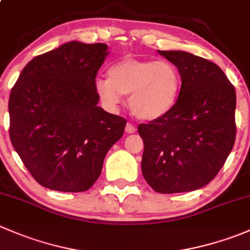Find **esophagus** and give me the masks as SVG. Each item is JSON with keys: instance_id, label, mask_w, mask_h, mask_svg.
<instances>
[{"instance_id": "esophagus-1", "label": "esophagus", "mask_w": 250, "mask_h": 250, "mask_svg": "<svg viewBox=\"0 0 250 250\" xmlns=\"http://www.w3.org/2000/svg\"><path fill=\"white\" fill-rule=\"evenodd\" d=\"M125 132L128 133V134H132V133H135L137 132V127H135L134 125H132L130 122L127 123V125H125Z\"/></svg>"}]
</instances>
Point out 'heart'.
Segmentation results:
<instances>
[{"label": "heart", "mask_w": 250, "mask_h": 250, "mask_svg": "<svg viewBox=\"0 0 250 250\" xmlns=\"http://www.w3.org/2000/svg\"><path fill=\"white\" fill-rule=\"evenodd\" d=\"M181 77L178 67L166 60L125 58L107 71V80L98 78L95 89L110 106L129 95L128 104L133 115L152 121L169 112L180 93Z\"/></svg>", "instance_id": "heart-1"}]
</instances>
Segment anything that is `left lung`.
<instances>
[{
    "label": "left lung",
    "mask_w": 250,
    "mask_h": 250,
    "mask_svg": "<svg viewBox=\"0 0 250 250\" xmlns=\"http://www.w3.org/2000/svg\"><path fill=\"white\" fill-rule=\"evenodd\" d=\"M178 67L181 87L173 109L140 123L141 170L160 193L188 192L210 183L236 140V90L214 62L180 50H158Z\"/></svg>",
    "instance_id": "8db88e82"
}]
</instances>
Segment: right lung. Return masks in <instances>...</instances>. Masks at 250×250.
I'll use <instances>...</instances> for the list:
<instances>
[{
  "instance_id": "1",
  "label": "right lung",
  "mask_w": 250,
  "mask_h": 250,
  "mask_svg": "<svg viewBox=\"0 0 250 250\" xmlns=\"http://www.w3.org/2000/svg\"><path fill=\"white\" fill-rule=\"evenodd\" d=\"M104 43L72 41L27 62L9 95V138L44 188L83 192L93 186L127 120L98 106L95 77Z\"/></svg>"
}]
</instances>
